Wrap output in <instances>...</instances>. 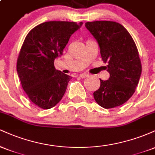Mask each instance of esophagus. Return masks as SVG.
<instances>
[{"mask_svg": "<svg viewBox=\"0 0 155 155\" xmlns=\"http://www.w3.org/2000/svg\"><path fill=\"white\" fill-rule=\"evenodd\" d=\"M79 76H80V77H81V78H87V77H88V76H89V74H81Z\"/></svg>", "mask_w": 155, "mask_h": 155, "instance_id": "obj_1", "label": "esophagus"}]
</instances>
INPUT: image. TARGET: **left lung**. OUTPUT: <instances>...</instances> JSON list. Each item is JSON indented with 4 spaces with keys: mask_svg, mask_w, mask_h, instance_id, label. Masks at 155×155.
<instances>
[{
    "mask_svg": "<svg viewBox=\"0 0 155 155\" xmlns=\"http://www.w3.org/2000/svg\"><path fill=\"white\" fill-rule=\"evenodd\" d=\"M85 26L98 42L103 61L108 63L110 74L106 81L101 80L94 98L101 107L113 108L127 102L133 95L141 74L138 49L129 32L113 21H94Z\"/></svg>",
    "mask_w": 155,
    "mask_h": 155,
    "instance_id": "obj_1",
    "label": "left lung"
}]
</instances>
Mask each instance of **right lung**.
<instances>
[{"instance_id":"1","label":"right lung","mask_w":155,"mask_h":155,"mask_svg":"<svg viewBox=\"0 0 155 155\" xmlns=\"http://www.w3.org/2000/svg\"><path fill=\"white\" fill-rule=\"evenodd\" d=\"M82 22H46L33 28L25 38L17 62V71L25 92L43 109L54 107L66 91L71 77L56 70L55 58Z\"/></svg>"}]
</instances>
